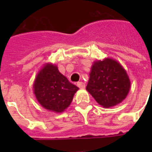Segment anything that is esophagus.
<instances>
[{
  "instance_id": "1",
  "label": "esophagus",
  "mask_w": 152,
  "mask_h": 152,
  "mask_svg": "<svg viewBox=\"0 0 152 152\" xmlns=\"http://www.w3.org/2000/svg\"><path fill=\"white\" fill-rule=\"evenodd\" d=\"M77 86L80 88H81V89H83V88H85V83H83V82H78L77 83Z\"/></svg>"
}]
</instances>
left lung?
Segmentation results:
<instances>
[{
    "instance_id": "left-lung-1",
    "label": "left lung",
    "mask_w": 152,
    "mask_h": 152,
    "mask_svg": "<svg viewBox=\"0 0 152 152\" xmlns=\"http://www.w3.org/2000/svg\"><path fill=\"white\" fill-rule=\"evenodd\" d=\"M86 89L99 105L110 108L125 99L129 91L130 80L118 61L106 58L94 63Z\"/></svg>"
}]
</instances>
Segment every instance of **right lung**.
<instances>
[{"label":"right lung","mask_w":152,"mask_h":152,"mask_svg":"<svg viewBox=\"0 0 152 152\" xmlns=\"http://www.w3.org/2000/svg\"><path fill=\"white\" fill-rule=\"evenodd\" d=\"M79 88L71 83L50 64H46L37 75L34 92L44 108L53 112H62L71 104Z\"/></svg>","instance_id":"right-lung-1"}]
</instances>
